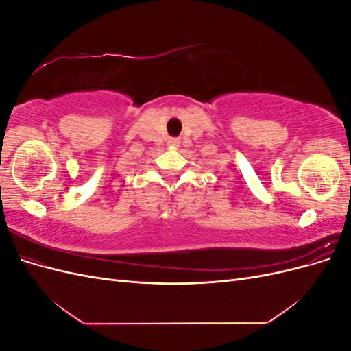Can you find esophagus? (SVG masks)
<instances>
[{"label": "esophagus", "mask_w": 351, "mask_h": 351, "mask_svg": "<svg viewBox=\"0 0 351 351\" xmlns=\"http://www.w3.org/2000/svg\"><path fill=\"white\" fill-rule=\"evenodd\" d=\"M167 145H168V146H171V147H177V146L180 145V141H178V139H176V137H171V139H168Z\"/></svg>", "instance_id": "34e87169"}]
</instances>
